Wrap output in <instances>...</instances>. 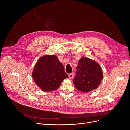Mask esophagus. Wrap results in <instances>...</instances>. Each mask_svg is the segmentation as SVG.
Segmentation results:
<instances>
[{"mask_svg":"<svg viewBox=\"0 0 130 130\" xmlns=\"http://www.w3.org/2000/svg\"><path fill=\"white\" fill-rule=\"evenodd\" d=\"M74 76V73H72L69 74V78H70V79H72L73 77Z\"/></svg>","mask_w":130,"mask_h":130,"instance_id":"34e87169","label":"esophagus"}]
</instances>
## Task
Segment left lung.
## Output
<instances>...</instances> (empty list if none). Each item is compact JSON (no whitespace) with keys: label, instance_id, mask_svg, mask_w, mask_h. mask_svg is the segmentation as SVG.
<instances>
[{"label":"left lung","instance_id":"left-lung-1","mask_svg":"<svg viewBox=\"0 0 130 130\" xmlns=\"http://www.w3.org/2000/svg\"><path fill=\"white\" fill-rule=\"evenodd\" d=\"M74 84L77 89L87 93L96 89L103 78V73L98 62L86 57H81L76 67Z\"/></svg>","mask_w":130,"mask_h":130}]
</instances>
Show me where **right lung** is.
<instances>
[{"label": "right lung", "mask_w": 130, "mask_h": 130, "mask_svg": "<svg viewBox=\"0 0 130 130\" xmlns=\"http://www.w3.org/2000/svg\"><path fill=\"white\" fill-rule=\"evenodd\" d=\"M32 76L38 87L44 92L57 89L68 75L64 67L55 55H45L38 59L32 73Z\"/></svg>", "instance_id": "obj_1"}]
</instances>
